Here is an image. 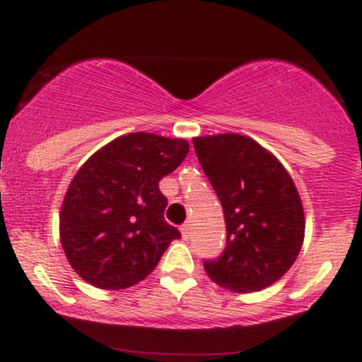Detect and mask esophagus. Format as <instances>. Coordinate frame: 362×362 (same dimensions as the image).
Listing matches in <instances>:
<instances>
[{
	"mask_svg": "<svg viewBox=\"0 0 362 362\" xmlns=\"http://www.w3.org/2000/svg\"><path fill=\"white\" fill-rule=\"evenodd\" d=\"M180 233H182V236L187 240L189 234H191V227H189V223H184V226H180Z\"/></svg>",
	"mask_w": 362,
	"mask_h": 362,
	"instance_id": "esophagus-1",
	"label": "esophagus"
}]
</instances>
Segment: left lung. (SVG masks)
I'll return each mask as SVG.
<instances>
[{"label":"left lung","mask_w":362,"mask_h":362,"mask_svg":"<svg viewBox=\"0 0 362 362\" xmlns=\"http://www.w3.org/2000/svg\"><path fill=\"white\" fill-rule=\"evenodd\" d=\"M193 144L227 227L226 249L205 259V272L227 291H262L291 269L303 245L298 189L278 158L249 136H197Z\"/></svg>","instance_id":"left-lung-1"}]
</instances>
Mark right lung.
Listing matches in <instances>:
<instances>
[{
	"mask_svg": "<svg viewBox=\"0 0 362 362\" xmlns=\"http://www.w3.org/2000/svg\"><path fill=\"white\" fill-rule=\"evenodd\" d=\"M184 139L153 133L119 136L84 162L64 194L59 233L77 274L119 291L151 274L180 230L164 220L158 182L187 157Z\"/></svg>",
	"mask_w": 362,
	"mask_h": 362,
	"instance_id": "add662e5",
	"label": "right lung"
}]
</instances>
